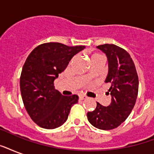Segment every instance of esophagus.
<instances>
[{"instance_id": "obj_1", "label": "esophagus", "mask_w": 154, "mask_h": 154, "mask_svg": "<svg viewBox=\"0 0 154 154\" xmlns=\"http://www.w3.org/2000/svg\"><path fill=\"white\" fill-rule=\"evenodd\" d=\"M87 97L85 96V95H81V96H79V99L80 100H85V99H86Z\"/></svg>"}]
</instances>
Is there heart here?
I'll use <instances>...</instances> for the list:
<instances>
[{"label":"heart","mask_w":154,"mask_h":154,"mask_svg":"<svg viewBox=\"0 0 154 154\" xmlns=\"http://www.w3.org/2000/svg\"><path fill=\"white\" fill-rule=\"evenodd\" d=\"M100 57H103V56H101V54H97V53H95V54H93V55L91 56V60H92V59H94V58Z\"/></svg>","instance_id":"obj_1"}]
</instances>
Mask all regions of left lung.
I'll return each instance as SVG.
<instances>
[{
    "mask_svg": "<svg viewBox=\"0 0 154 154\" xmlns=\"http://www.w3.org/2000/svg\"><path fill=\"white\" fill-rule=\"evenodd\" d=\"M97 47L107 56L109 72L105 82L111 84L107 93H110L112 100L108 106L97 102L96 109L88 112L87 117L94 127L110 130L124 122L134 109L138 94V76L126 50L112 44Z\"/></svg>",
    "mask_w": 154,
    "mask_h": 154,
    "instance_id": "left-lung-1",
    "label": "left lung"
}]
</instances>
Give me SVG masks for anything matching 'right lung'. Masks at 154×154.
Segmentation results:
<instances>
[{
  "label": "right lung",
  "mask_w": 154,
  "mask_h": 154,
  "mask_svg": "<svg viewBox=\"0 0 154 154\" xmlns=\"http://www.w3.org/2000/svg\"><path fill=\"white\" fill-rule=\"evenodd\" d=\"M84 48L49 42L38 45L28 56L20 77V94L25 109L40 127L53 129L62 125L71 107L78 101L76 94L63 96L53 82Z\"/></svg>",
  "instance_id": "1"
}]
</instances>
